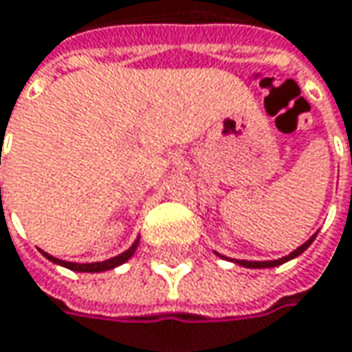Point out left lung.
Here are the masks:
<instances>
[{"label": "left lung", "mask_w": 352, "mask_h": 352, "mask_svg": "<svg viewBox=\"0 0 352 352\" xmlns=\"http://www.w3.org/2000/svg\"><path fill=\"white\" fill-rule=\"evenodd\" d=\"M314 238H316V234H314L310 240L306 241V243H302L300 248H296L292 254H288V256H284V258H280V260H272V262H248V260H238V264H240V266H245V268H274V266H280V264H284V262H288V260H292V258L300 256L304 250L314 241Z\"/></svg>", "instance_id": "1"}]
</instances>
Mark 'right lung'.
<instances>
[{
  "label": "right lung",
  "instance_id": "1",
  "mask_svg": "<svg viewBox=\"0 0 352 352\" xmlns=\"http://www.w3.org/2000/svg\"><path fill=\"white\" fill-rule=\"evenodd\" d=\"M1 191V189H0ZM137 245H139V240L135 241L126 252H122L120 256H114L111 260H107V262H94V264H76V262H64V260H58V258H54V256H50L46 252H42L48 260H52L54 264H60V266H64V268H70V270L74 272H104V270H112V268H116V266H120V264H124L133 254H135V250H137Z\"/></svg>",
  "mask_w": 352,
  "mask_h": 352
}]
</instances>
